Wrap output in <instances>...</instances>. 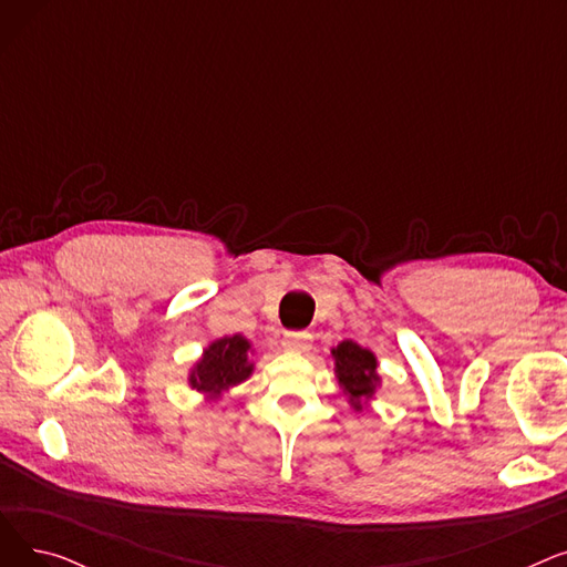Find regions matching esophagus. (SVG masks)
Masks as SVG:
<instances>
[{"label": "esophagus", "instance_id": "esophagus-1", "mask_svg": "<svg viewBox=\"0 0 567 567\" xmlns=\"http://www.w3.org/2000/svg\"><path fill=\"white\" fill-rule=\"evenodd\" d=\"M310 340H312V336L308 331H291V333H285L282 347L289 351H308Z\"/></svg>", "mask_w": 567, "mask_h": 567}]
</instances>
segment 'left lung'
Here are the masks:
<instances>
[{
	"label": "left lung",
	"mask_w": 567,
	"mask_h": 567,
	"mask_svg": "<svg viewBox=\"0 0 567 567\" xmlns=\"http://www.w3.org/2000/svg\"><path fill=\"white\" fill-rule=\"evenodd\" d=\"M333 355L340 385L349 395V402L355 409H361V400H370L379 385L377 359L368 349L351 340L340 342L338 349H333Z\"/></svg>",
	"instance_id": "obj_1"
}]
</instances>
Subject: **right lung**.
<instances>
[{"mask_svg": "<svg viewBox=\"0 0 567 567\" xmlns=\"http://www.w3.org/2000/svg\"><path fill=\"white\" fill-rule=\"evenodd\" d=\"M248 340L241 336L223 338L208 347L202 355V361L190 374L193 389L218 395L220 391L229 389V385L241 383L252 372V365L248 363Z\"/></svg>", "mask_w": 567, "mask_h": 567, "instance_id": "obj_1", "label": "right lung"}]
</instances>
